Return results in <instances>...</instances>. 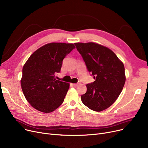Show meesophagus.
I'll return each instance as SVG.
<instances>
[{
    "label": "esophagus",
    "mask_w": 148,
    "mask_h": 148,
    "mask_svg": "<svg viewBox=\"0 0 148 148\" xmlns=\"http://www.w3.org/2000/svg\"><path fill=\"white\" fill-rule=\"evenodd\" d=\"M79 84H80L79 83H75V84H73V86H78V85H79Z\"/></svg>",
    "instance_id": "34e87169"
}]
</instances>
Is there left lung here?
Here are the masks:
<instances>
[{"instance_id": "8db88e82", "label": "left lung", "mask_w": 148, "mask_h": 148, "mask_svg": "<svg viewBox=\"0 0 148 148\" xmlns=\"http://www.w3.org/2000/svg\"><path fill=\"white\" fill-rule=\"evenodd\" d=\"M74 44L95 79L86 84L87 91L81 96L82 101L94 111L104 110L114 103L123 89L126 80L124 65L104 46L94 42Z\"/></svg>"}]
</instances>
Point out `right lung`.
<instances>
[{
    "mask_svg": "<svg viewBox=\"0 0 148 148\" xmlns=\"http://www.w3.org/2000/svg\"><path fill=\"white\" fill-rule=\"evenodd\" d=\"M75 46L52 42L36 50L23 66L21 86L23 94L35 109L44 113L55 110L64 102L69 84L56 80L62 61Z\"/></svg>",
    "mask_w": 148,
    "mask_h": 148,
    "instance_id": "add662e5",
    "label": "right lung"
}]
</instances>
